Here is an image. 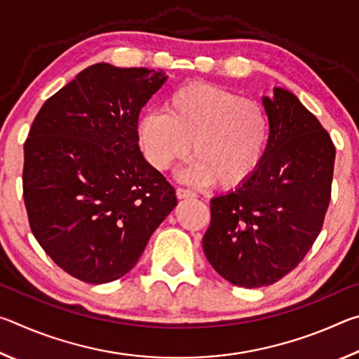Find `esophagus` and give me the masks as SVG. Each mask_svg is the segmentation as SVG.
Instances as JSON below:
<instances>
[{
	"label": "esophagus",
	"instance_id": "34e87169",
	"mask_svg": "<svg viewBox=\"0 0 359 359\" xmlns=\"http://www.w3.org/2000/svg\"><path fill=\"white\" fill-rule=\"evenodd\" d=\"M177 198L179 199H188V198H194L196 194H194L191 190H187V188H177Z\"/></svg>",
	"mask_w": 359,
	"mask_h": 359
}]
</instances>
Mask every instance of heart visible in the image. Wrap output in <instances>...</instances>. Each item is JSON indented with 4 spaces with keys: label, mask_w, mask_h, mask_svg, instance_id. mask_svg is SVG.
Returning a JSON list of instances; mask_svg holds the SVG:
<instances>
[{
    "label": "heart",
    "mask_w": 359,
    "mask_h": 359,
    "mask_svg": "<svg viewBox=\"0 0 359 359\" xmlns=\"http://www.w3.org/2000/svg\"><path fill=\"white\" fill-rule=\"evenodd\" d=\"M136 137L158 171L194 155L179 172L193 184L233 188L257 172L269 141V118L258 101L212 83H188L168 96L165 111L139 114Z\"/></svg>",
    "instance_id": "heart-1"
}]
</instances>
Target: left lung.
Returning a JSON list of instances; mask_svg holds the SVG:
<instances>
[{
    "label": "left lung",
    "instance_id": "left-lung-1",
    "mask_svg": "<svg viewBox=\"0 0 359 359\" xmlns=\"http://www.w3.org/2000/svg\"><path fill=\"white\" fill-rule=\"evenodd\" d=\"M269 141L250 179L210 199L205 258L224 280L244 288L276 283L318 238L331 199L336 149L294 93L263 96Z\"/></svg>",
    "mask_w": 359,
    "mask_h": 359
}]
</instances>
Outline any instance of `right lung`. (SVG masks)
<instances>
[{
  "label": "right lung",
  "instance_id": "add662e5",
  "mask_svg": "<svg viewBox=\"0 0 359 359\" xmlns=\"http://www.w3.org/2000/svg\"><path fill=\"white\" fill-rule=\"evenodd\" d=\"M168 76L96 63L50 96L29 130L23 199L36 241L79 280L107 283L135 267L177 205L139 150L136 121Z\"/></svg>",
  "mask_w": 359,
  "mask_h": 359
}]
</instances>
